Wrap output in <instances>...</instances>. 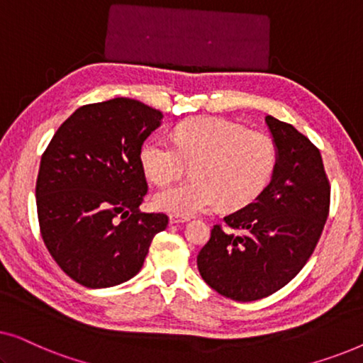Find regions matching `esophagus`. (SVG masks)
<instances>
[{
	"mask_svg": "<svg viewBox=\"0 0 363 363\" xmlns=\"http://www.w3.org/2000/svg\"><path fill=\"white\" fill-rule=\"evenodd\" d=\"M190 218H183V216H178V215H172L170 216V223L172 225H180V223H186Z\"/></svg>",
	"mask_w": 363,
	"mask_h": 363,
	"instance_id": "obj_1",
	"label": "esophagus"
}]
</instances>
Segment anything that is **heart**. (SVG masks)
Returning a JSON list of instances; mask_svg holds the SVG:
<instances>
[{"label":"heart","instance_id":"obj_1","mask_svg":"<svg viewBox=\"0 0 363 363\" xmlns=\"http://www.w3.org/2000/svg\"><path fill=\"white\" fill-rule=\"evenodd\" d=\"M175 145L153 138L142 147L143 172L157 185H168L193 165V180L163 188L153 196L158 210L193 216L216 205L240 210L264 191L276 168L272 138L216 117L177 127Z\"/></svg>","mask_w":363,"mask_h":363}]
</instances>
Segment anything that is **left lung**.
Wrapping results in <instances>:
<instances>
[{
    "instance_id": "1",
    "label": "left lung",
    "mask_w": 363,
    "mask_h": 363,
    "mask_svg": "<svg viewBox=\"0 0 363 363\" xmlns=\"http://www.w3.org/2000/svg\"><path fill=\"white\" fill-rule=\"evenodd\" d=\"M277 160L255 201L215 225L198 252V271L211 289L251 302L291 282L314 252L329 216L330 185L319 148L291 123L266 116Z\"/></svg>"
}]
</instances>
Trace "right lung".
I'll list each match as a JSON object with an SVG mask.
<instances>
[{
  "label": "right lung",
  "instance_id": "obj_1",
  "mask_svg": "<svg viewBox=\"0 0 363 363\" xmlns=\"http://www.w3.org/2000/svg\"><path fill=\"white\" fill-rule=\"evenodd\" d=\"M163 113L117 97L79 107L41 157L36 205L41 236L57 266L79 284L102 289L132 279L163 213H140L147 180L143 142Z\"/></svg>",
  "mask_w": 363,
  "mask_h": 363
}]
</instances>
